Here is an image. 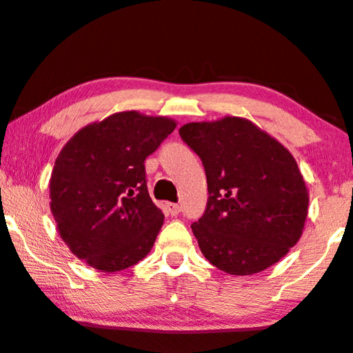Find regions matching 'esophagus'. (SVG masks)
Wrapping results in <instances>:
<instances>
[{
	"instance_id": "esophagus-1",
	"label": "esophagus",
	"mask_w": 353,
	"mask_h": 353,
	"mask_svg": "<svg viewBox=\"0 0 353 353\" xmlns=\"http://www.w3.org/2000/svg\"><path fill=\"white\" fill-rule=\"evenodd\" d=\"M166 210L168 213L171 216H177L181 213V205L179 203H168L166 205Z\"/></svg>"
}]
</instances>
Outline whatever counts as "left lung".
Returning <instances> with one entry per match:
<instances>
[{
	"instance_id": "1",
	"label": "left lung",
	"mask_w": 353,
	"mask_h": 353,
	"mask_svg": "<svg viewBox=\"0 0 353 353\" xmlns=\"http://www.w3.org/2000/svg\"><path fill=\"white\" fill-rule=\"evenodd\" d=\"M181 139L203 163L208 201L192 231L206 260L236 276L255 274L299 242L308 190L292 154L242 117L189 122Z\"/></svg>"
}]
</instances>
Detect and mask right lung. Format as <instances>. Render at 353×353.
<instances>
[{"label":"right lung","instance_id":"add662e5","mask_svg":"<svg viewBox=\"0 0 353 353\" xmlns=\"http://www.w3.org/2000/svg\"><path fill=\"white\" fill-rule=\"evenodd\" d=\"M176 122L116 112L79 130L54 161L51 213L79 260L103 272L135 265L152 250L164 214L147 189L145 159Z\"/></svg>","mask_w":353,"mask_h":353}]
</instances>
